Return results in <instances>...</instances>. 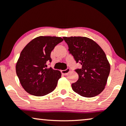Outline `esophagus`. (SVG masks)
<instances>
[{
    "mask_svg": "<svg viewBox=\"0 0 126 126\" xmlns=\"http://www.w3.org/2000/svg\"><path fill=\"white\" fill-rule=\"evenodd\" d=\"M70 69H69V68H67V69H66V70H62V73L63 75H67L68 73H69V72H70Z\"/></svg>",
    "mask_w": 126,
    "mask_h": 126,
    "instance_id": "esophagus-1",
    "label": "esophagus"
}]
</instances>
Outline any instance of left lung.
<instances>
[{"label":"left lung","mask_w":126,"mask_h":126,"mask_svg":"<svg viewBox=\"0 0 126 126\" xmlns=\"http://www.w3.org/2000/svg\"><path fill=\"white\" fill-rule=\"evenodd\" d=\"M69 51L81 69L75 70L79 75L72 84L73 91L84 97H94L104 89L110 72V64L104 51L94 40L85 37H63Z\"/></svg>","instance_id":"obj_1"}]
</instances>
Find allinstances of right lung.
I'll return each mask as SVG.
<instances>
[{
	"label": "right lung",
	"mask_w": 126,
	"mask_h": 126,
	"mask_svg": "<svg viewBox=\"0 0 126 126\" xmlns=\"http://www.w3.org/2000/svg\"><path fill=\"white\" fill-rule=\"evenodd\" d=\"M63 41L61 37L40 36L33 39L22 50L16 64V72L26 92L34 96H44L53 92L62 73L51 67L50 54L55 46Z\"/></svg>",
	"instance_id": "1"
}]
</instances>
